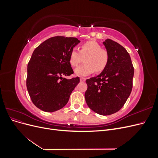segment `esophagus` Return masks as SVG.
<instances>
[{
    "label": "esophagus",
    "instance_id": "1",
    "mask_svg": "<svg viewBox=\"0 0 158 158\" xmlns=\"http://www.w3.org/2000/svg\"><path fill=\"white\" fill-rule=\"evenodd\" d=\"M80 80L81 82H85V78H83V77H81Z\"/></svg>",
    "mask_w": 158,
    "mask_h": 158
}]
</instances>
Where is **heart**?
<instances>
[{
  "mask_svg": "<svg viewBox=\"0 0 158 158\" xmlns=\"http://www.w3.org/2000/svg\"><path fill=\"white\" fill-rule=\"evenodd\" d=\"M78 50L73 48L69 55V63L72 66H78L84 59L85 64L78 66L74 70L79 76H85L93 74L96 70L102 72L108 64L109 53L106 49L95 41H89L83 44Z\"/></svg>",
  "mask_w": 158,
  "mask_h": 158,
  "instance_id": "obj_1",
  "label": "heart"
}]
</instances>
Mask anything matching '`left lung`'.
Wrapping results in <instances>:
<instances>
[{
    "instance_id": "1",
    "label": "left lung",
    "mask_w": 158,
    "mask_h": 158,
    "mask_svg": "<svg viewBox=\"0 0 158 158\" xmlns=\"http://www.w3.org/2000/svg\"><path fill=\"white\" fill-rule=\"evenodd\" d=\"M109 53L108 64L96 77L86 80L85 99L98 114L109 115L118 111L132 89L134 67L127 51L110 39L103 42Z\"/></svg>"
}]
</instances>
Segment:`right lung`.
Returning <instances> with one entry per match:
<instances>
[{
	"label": "right lung",
	"mask_w": 158,
	"mask_h": 158,
	"mask_svg": "<svg viewBox=\"0 0 158 158\" xmlns=\"http://www.w3.org/2000/svg\"><path fill=\"white\" fill-rule=\"evenodd\" d=\"M78 43L76 37L55 36L33 52L27 64L26 86L33 103L42 111L54 112L64 107L80 82L79 77H63L74 73L69 55Z\"/></svg>",
	"instance_id": "1"
}]
</instances>
